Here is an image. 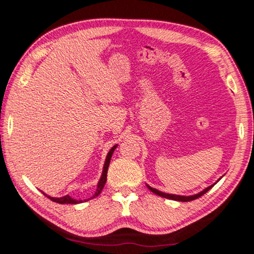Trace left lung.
Returning a JSON list of instances; mask_svg holds the SVG:
<instances>
[{
	"instance_id": "obj_1",
	"label": "left lung",
	"mask_w": 254,
	"mask_h": 254,
	"mask_svg": "<svg viewBox=\"0 0 254 254\" xmlns=\"http://www.w3.org/2000/svg\"><path fill=\"white\" fill-rule=\"evenodd\" d=\"M217 182H218V181H217ZM215 184H216V183H215ZM147 187H148V189H149L151 192H154V193H155V195H159V196H161V197H164V198H168V199H173V200H179V202H190V200H193V199L198 198V197H200V196H203L204 193L207 192V191H209L210 189H211V187H212V186H210V187L205 188V189L202 190V191H200V192L196 193V195H192V196H181V195H173V193H166V192H162V191H160V190L155 189V188H151L150 186H148V184H147Z\"/></svg>"
}]
</instances>
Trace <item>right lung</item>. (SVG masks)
<instances>
[{"label": "right lung", "mask_w": 254, "mask_h": 254, "mask_svg": "<svg viewBox=\"0 0 254 254\" xmlns=\"http://www.w3.org/2000/svg\"><path fill=\"white\" fill-rule=\"evenodd\" d=\"M117 147H118V144H115V146L112 147L111 150L108 151V154H107V156H106V160H105L103 174H101L100 180H99L98 186H97V191H95L94 195L92 196V197H90V198H88V199H92V198H94V197H97V196L100 195L101 190L104 189L105 183H106V181H107V170H108V166H110L112 155H113L115 148H117ZM43 193H44V192H43ZM44 195L47 196L48 198H50V199L52 200V202H56V203H59V204H79V203H83V202H86V200H88V199H84V200H81V199H74V198H72V197L68 196V195L63 196V197H51V196L47 195V193H44Z\"/></svg>", "instance_id": "add662e5"}]
</instances>
